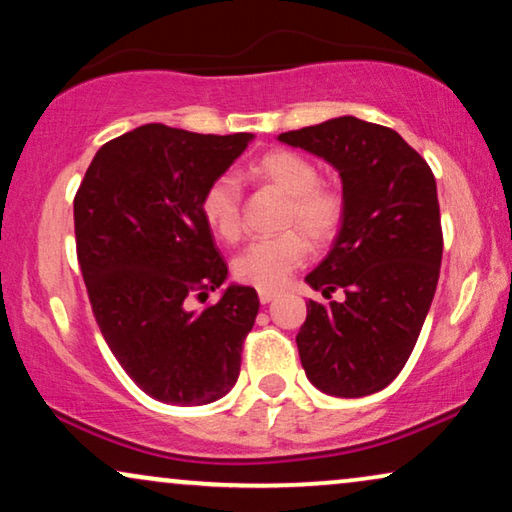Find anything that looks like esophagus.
<instances>
[{
  "mask_svg": "<svg viewBox=\"0 0 512 512\" xmlns=\"http://www.w3.org/2000/svg\"><path fill=\"white\" fill-rule=\"evenodd\" d=\"M276 295H278L276 290H260V302H262V304H269L271 299H274Z\"/></svg>",
  "mask_w": 512,
  "mask_h": 512,
  "instance_id": "1",
  "label": "esophagus"
}]
</instances>
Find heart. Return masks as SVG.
Listing matches in <instances>:
<instances>
[{
    "mask_svg": "<svg viewBox=\"0 0 512 512\" xmlns=\"http://www.w3.org/2000/svg\"><path fill=\"white\" fill-rule=\"evenodd\" d=\"M252 175L290 196L285 224H297L313 243L335 238L344 222V196L337 189L320 185L318 168L306 156L290 149H274L252 166ZM201 215L217 238L236 241L241 234V185L234 175L224 173L210 182L201 196ZM303 235L288 229L252 241L234 260L238 281L260 290L281 288L309 255V243Z\"/></svg>",
    "mask_w": 512,
    "mask_h": 512,
    "instance_id": "obj_1",
    "label": "heart"
}]
</instances>
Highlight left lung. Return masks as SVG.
Listing matches in <instances>:
<instances>
[{
  "mask_svg": "<svg viewBox=\"0 0 512 512\" xmlns=\"http://www.w3.org/2000/svg\"><path fill=\"white\" fill-rule=\"evenodd\" d=\"M325 159L342 177L344 222L306 276L344 302H306L297 349L306 377L337 398H363L403 370L431 309L442 262L435 177L393 128L356 117L278 135Z\"/></svg>",
  "mask_w": 512,
  "mask_h": 512,
  "instance_id": "8db88e82",
  "label": "left lung"
}]
</instances>
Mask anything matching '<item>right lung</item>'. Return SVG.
Instances as JSON below:
<instances>
[{
	"label": "right lung",
	"instance_id": "add662e5",
	"mask_svg": "<svg viewBox=\"0 0 512 512\" xmlns=\"http://www.w3.org/2000/svg\"><path fill=\"white\" fill-rule=\"evenodd\" d=\"M252 138L140 126L98 149L74 196L93 316L128 377L161 403H215L241 372L255 288L231 283L201 311L189 299L227 281L201 196Z\"/></svg>",
	"mask_w": 512,
	"mask_h": 512
}]
</instances>
